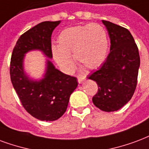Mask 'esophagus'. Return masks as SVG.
<instances>
[{"mask_svg":"<svg viewBox=\"0 0 149 149\" xmlns=\"http://www.w3.org/2000/svg\"><path fill=\"white\" fill-rule=\"evenodd\" d=\"M77 80L79 84H82L84 81V80H85V77H78Z\"/></svg>","mask_w":149,"mask_h":149,"instance_id":"34e87169","label":"esophagus"}]
</instances>
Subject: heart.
I'll return each instance as SVG.
<instances>
[{
  "instance_id": "1",
  "label": "heart",
  "mask_w": 149,
  "mask_h": 149,
  "mask_svg": "<svg viewBox=\"0 0 149 149\" xmlns=\"http://www.w3.org/2000/svg\"><path fill=\"white\" fill-rule=\"evenodd\" d=\"M59 46H52V54L61 69L71 71L75 60L88 69H95L106 60L109 48L107 33L98 24L69 27L58 36Z\"/></svg>"
}]
</instances>
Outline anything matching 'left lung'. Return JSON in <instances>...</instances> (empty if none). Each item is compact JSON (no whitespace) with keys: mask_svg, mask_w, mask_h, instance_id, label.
<instances>
[{"mask_svg":"<svg viewBox=\"0 0 149 149\" xmlns=\"http://www.w3.org/2000/svg\"><path fill=\"white\" fill-rule=\"evenodd\" d=\"M110 39V54L100 68L88 79L95 81L98 92L92 98L94 105L106 112L116 111L133 96L140 67L138 48L131 33L125 27L102 20Z\"/></svg>","mask_w":149,"mask_h":149,"instance_id":"obj_1","label":"left lung"}]
</instances>
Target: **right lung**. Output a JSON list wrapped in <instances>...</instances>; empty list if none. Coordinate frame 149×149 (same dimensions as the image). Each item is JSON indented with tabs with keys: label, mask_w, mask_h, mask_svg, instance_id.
Instances as JSON below:
<instances>
[{
	"label": "right lung",
	"mask_w": 149,
	"mask_h": 149,
	"mask_svg": "<svg viewBox=\"0 0 149 149\" xmlns=\"http://www.w3.org/2000/svg\"><path fill=\"white\" fill-rule=\"evenodd\" d=\"M61 21H45L37 24L19 38L13 49L10 77L13 88L24 109L41 121H55L66 111L69 97L78 85L77 78L55 68L51 35ZM31 50H39L47 58L44 77L31 79L24 70V58Z\"/></svg>",
	"instance_id": "add662e5"
}]
</instances>
